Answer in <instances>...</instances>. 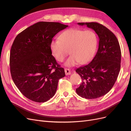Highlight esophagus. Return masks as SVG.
Instances as JSON below:
<instances>
[{
    "mask_svg": "<svg viewBox=\"0 0 131 131\" xmlns=\"http://www.w3.org/2000/svg\"><path fill=\"white\" fill-rule=\"evenodd\" d=\"M64 71H65V73H66V75H69L71 74V72H70V70L69 69H68V68H66L64 69Z\"/></svg>",
    "mask_w": 131,
    "mask_h": 131,
    "instance_id": "esophagus-1",
    "label": "esophagus"
}]
</instances>
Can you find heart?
Wrapping results in <instances>:
<instances>
[{"mask_svg":"<svg viewBox=\"0 0 131 131\" xmlns=\"http://www.w3.org/2000/svg\"><path fill=\"white\" fill-rule=\"evenodd\" d=\"M59 38L51 41L50 49L59 62L64 60L69 51L72 55L65 63L67 67L74 66L78 62L86 64L92 60L96 53L98 40L92 30L69 29L62 32Z\"/></svg>","mask_w":131,"mask_h":131,"instance_id":"b5f03b06","label":"heart"}]
</instances>
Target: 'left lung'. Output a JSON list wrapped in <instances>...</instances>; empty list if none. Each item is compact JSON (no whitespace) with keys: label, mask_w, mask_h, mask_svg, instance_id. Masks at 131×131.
<instances>
[{"label":"left lung","mask_w":131,"mask_h":131,"mask_svg":"<svg viewBox=\"0 0 131 131\" xmlns=\"http://www.w3.org/2000/svg\"><path fill=\"white\" fill-rule=\"evenodd\" d=\"M78 24L94 30L100 40L92 61L76 70L82 80L76 92L86 99L97 98L108 93L117 78L121 67L120 46L115 35L103 25L97 22Z\"/></svg>","instance_id":"1"}]
</instances>
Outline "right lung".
<instances>
[{"label":"right lung","mask_w":131,"mask_h":131,"mask_svg":"<svg viewBox=\"0 0 131 131\" xmlns=\"http://www.w3.org/2000/svg\"><path fill=\"white\" fill-rule=\"evenodd\" d=\"M68 26L58 22H39L18 34L10 55L12 79L29 100L45 102L56 93L64 70L52 55L50 44L59 31Z\"/></svg>","instance_id":"right-lung-1"}]
</instances>
